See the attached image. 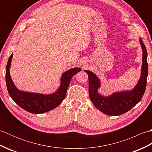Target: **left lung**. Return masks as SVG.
<instances>
[{"instance_id":"8db88e82","label":"left lung","mask_w":152,"mask_h":152,"mask_svg":"<svg viewBox=\"0 0 152 152\" xmlns=\"http://www.w3.org/2000/svg\"><path fill=\"white\" fill-rule=\"evenodd\" d=\"M140 43L143 51L142 65L141 76L135 88L129 91L114 93L109 96H103L99 94L97 89L101 83L95 74L89 70H85L89 77V98L95 107L105 114L119 115L129 111L140 101L146 88L148 68L147 62V50L142 40Z\"/></svg>"}]
</instances>
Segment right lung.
I'll return each instance as SVG.
<instances>
[{
    "label": "right lung",
    "mask_w": 152,
    "mask_h": 152,
    "mask_svg": "<svg viewBox=\"0 0 152 152\" xmlns=\"http://www.w3.org/2000/svg\"><path fill=\"white\" fill-rule=\"evenodd\" d=\"M13 53L9 57L6 67V83L10 97L25 110L33 114H42L48 112L59 106L65 98L68 87L72 76L81 69L74 68L64 72L61 79V86L56 93L50 95H42L39 93L23 92L18 90L14 86L10 75Z\"/></svg>",
    "instance_id": "obj_1"
}]
</instances>
